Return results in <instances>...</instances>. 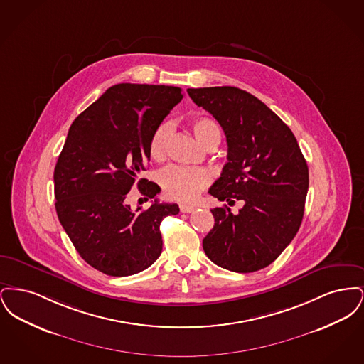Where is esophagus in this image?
<instances>
[{
	"label": "esophagus",
	"mask_w": 364,
	"mask_h": 364,
	"mask_svg": "<svg viewBox=\"0 0 364 364\" xmlns=\"http://www.w3.org/2000/svg\"><path fill=\"white\" fill-rule=\"evenodd\" d=\"M178 208H180V211H181V213H192V211L196 208L195 206H191V205H184V203H181Z\"/></svg>",
	"instance_id": "1"
}]
</instances>
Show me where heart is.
I'll list each match as a JSON object with an SVG mask.
<instances>
[{
	"instance_id": "obj_1",
	"label": "heart",
	"mask_w": 364,
	"mask_h": 364,
	"mask_svg": "<svg viewBox=\"0 0 364 364\" xmlns=\"http://www.w3.org/2000/svg\"><path fill=\"white\" fill-rule=\"evenodd\" d=\"M191 131L205 147H215L221 141V128L213 119L202 116L190 122ZM172 124L162 122L153 132L149 141V154L156 162H162L168 153V141L172 135ZM211 181V174L203 168L168 166L158 174V183L166 196L191 202L199 196Z\"/></svg>"
}]
</instances>
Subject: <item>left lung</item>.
Listing matches in <instances>:
<instances>
[{
	"mask_svg": "<svg viewBox=\"0 0 364 364\" xmlns=\"http://www.w3.org/2000/svg\"><path fill=\"white\" fill-rule=\"evenodd\" d=\"M191 100L220 122L228 162L208 193L239 214L211 208L214 226L203 239L208 259L226 270L252 273L277 259L294 240L304 214L309 166L289 127L252 94L237 87L188 88Z\"/></svg>",
	"mask_w": 364,
	"mask_h": 364,
	"instance_id": "left-lung-1",
	"label": "left lung"
}]
</instances>
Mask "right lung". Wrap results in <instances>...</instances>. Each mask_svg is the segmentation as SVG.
Segmentation results:
<instances>
[{"label": "right lung", "instance_id": "obj_1", "mask_svg": "<svg viewBox=\"0 0 364 364\" xmlns=\"http://www.w3.org/2000/svg\"><path fill=\"white\" fill-rule=\"evenodd\" d=\"M181 100L178 87L120 83L70 125L54 168L55 211L79 255L104 274H136L161 255V221L180 208L155 199L132 212L126 196L136 181L146 200L161 191L140 174L153 132Z\"/></svg>", "mask_w": 364, "mask_h": 364}]
</instances>
